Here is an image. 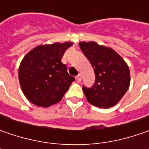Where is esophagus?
I'll list each match as a JSON object with an SVG mask.
<instances>
[{
	"label": "esophagus",
	"mask_w": 149,
	"mask_h": 149,
	"mask_svg": "<svg viewBox=\"0 0 149 149\" xmlns=\"http://www.w3.org/2000/svg\"><path fill=\"white\" fill-rule=\"evenodd\" d=\"M75 79H76V81H77L78 83L81 82V79H82V77H81V74H78L77 76L75 77Z\"/></svg>",
	"instance_id": "esophagus-1"
}]
</instances>
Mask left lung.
Instances as JSON below:
<instances>
[{"label": "left lung", "instance_id": "left-lung-1", "mask_svg": "<svg viewBox=\"0 0 149 149\" xmlns=\"http://www.w3.org/2000/svg\"><path fill=\"white\" fill-rule=\"evenodd\" d=\"M79 45L95 70V81L93 86L82 87L88 102L103 109L114 106L129 89V66L111 48L93 41L80 42Z\"/></svg>", "mask_w": 149, "mask_h": 149}]
</instances>
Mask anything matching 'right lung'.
<instances>
[{
    "label": "right lung",
    "mask_w": 149,
    "mask_h": 149,
    "mask_svg": "<svg viewBox=\"0 0 149 149\" xmlns=\"http://www.w3.org/2000/svg\"><path fill=\"white\" fill-rule=\"evenodd\" d=\"M70 42L39 45L22 60L19 68L20 87L32 104L49 107L62 100L74 78L61 62Z\"/></svg>",
    "instance_id": "1"
}]
</instances>
